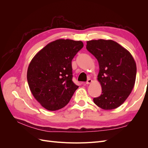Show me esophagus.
<instances>
[{"mask_svg":"<svg viewBox=\"0 0 148 148\" xmlns=\"http://www.w3.org/2000/svg\"><path fill=\"white\" fill-rule=\"evenodd\" d=\"M92 82V81L91 79H88L87 80V82H86V84H89L91 83Z\"/></svg>","mask_w":148,"mask_h":148,"instance_id":"obj_1","label":"esophagus"}]
</instances>
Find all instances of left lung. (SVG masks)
<instances>
[{"instance_id": "8db88e82", "label": "left lung", "mask_w": 148, "mask_h": 148, "mask_svg": "<svg viewBox=\"0 0 148 148\" xmlns=\"http://www.w3.org/2000/svg\"><path fill=\"white\" fill-rule=\"evenodd\" d=\"M86 49L99 65L97 80L101 84L102 94L94 98V102L102 109L117 108L127 99L135 85V60L126 49L112 40L87 41Z\"/></svg>"}]
</instances>
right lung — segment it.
<instances>
[{"label": "right lung", "mask_w": 148, "mask_h": 148, "mask_svg": "<svg viewBox=\"0 0 148 148\" xmlns=\"http://www.w3.org/2000/svg\"><path fill=\"white\" fill-rule=\"evenodd\" d=\"M83 42L57 39L49 43L31 60L27 80L33 96L48 110L63 108L78 86L72 81L71 60Z\"/></svg>", "instance_id": "1"}]
</instances>
